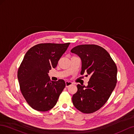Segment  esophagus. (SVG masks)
I'll return each instance as SVG.
<instances>
[{"mask_svg": "<svg viewBox=\"0 0 134 134\" xmlns=\"http://www.w3.org/2000/svg\"><path fill=\"white\" fill-rule=\"evenodd\" d=\"M72 85V82H71V81H66V87H69L70 86H71Z\"/></svg>", "mask_w": 134, "mask_h": 134, "instance_id": "1", "label": "esophagus"}]
</instances>
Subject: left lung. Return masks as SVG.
I'll return each mask as SVG.
<instances>
[{
    "mask_svg": "<svg viewBox=\"0 0 134 134\" xmlns=\"http://www.w3.org/2000/svg\"><path fill=\"white\" fill-rule=\"evenodd\" d=\"M71 52L81 59V75L86 72L87 75H90L86 87L77 85L72 102L75 108L83 113L96 112L108 100L116 85V64L107 51L97 45H80Z\"/></svg>",
    "mask_w": 134,
    "mask_h": 134,
    "instance_id": "8db88e82",
    "label": "left lung"
}]
</instances>
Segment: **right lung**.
I'll return each instance as SVG.
<instances>
[{
    "mask_svg": "<svg viewBox=\"0 0 134 134\" xmlns=\"http://www.w3.org/2000/svg\"><path fill=\"white\" fill-rule=\"evenodd\" d=\"M70 44H39L25 54L17 77L23 97L34 109L45 112L55 105L66 83L62 79L51 81L49 71L57 67Z\"/></svg>",
    "mask_w": 134,
    "mask_h": 134,
    "instance_id": "right-lung-1",
    "label": "right lung"
}]
</instances>
